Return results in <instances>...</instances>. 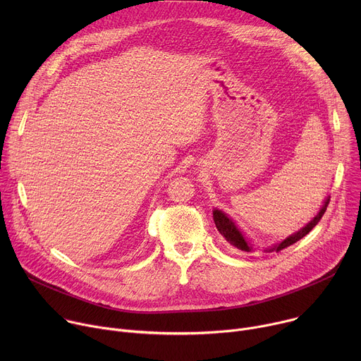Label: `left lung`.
Masks as SVG:
<instances>
[{
	"label": "left lung",
	"mask_w": 361,
	"mask_h": 361,
	"mask_svg": "<svg viewBox=\"0 0 361 361\" xmlns=\"http://www.w3.org/2000/svg\"><path fill=\"white\" fill-rule=\"evenodd\" d=\"M329 202H330V197H327V198L324 200L323 207L320 209V212L316 214V217H314L310 223H307L302 228H300V230L295 231L294 234L288 235V237H287L286 240H283L281 243H279V244H276V245L267 248L266 251L270 252V251H280V250H284V248L290 247L291 244L297 243L298 240H301L304 235H307L308 233H310V231L319 224V221H320L322 217L324 216V213H326V210H327ZM213 219H214V223H216L217 230H219L220 234L227 240V243H230L233 247H235V248H238V250H241V251H245V252H251V251H252L251 244L245 240V237L243 235V233L240 231V228L235 226V223H234L224 212L214 209V210H213Z\"/></svg>",
	"instance_id": "left-lung-1"
}]
</instances>
